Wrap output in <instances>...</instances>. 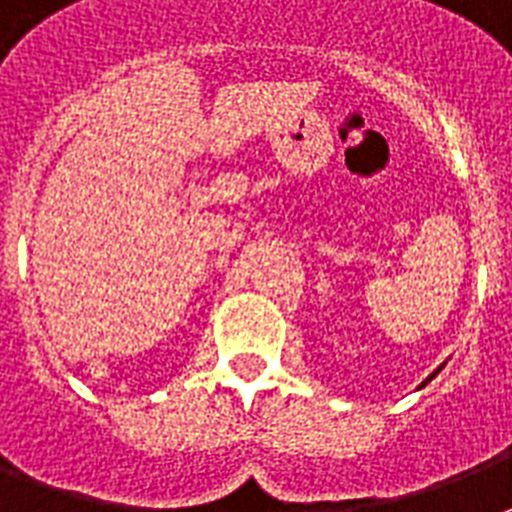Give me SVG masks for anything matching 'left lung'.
Segmentation results:
<instances>
[{"instance_id":"left-lung-1","label":"left lung","mask_w":512,"mask_h":512,"mask_svg":"<svg viewBox=\"0 0 512 512\" xmlns=\"http://www.w3.org/2000/svg\"><path fill=\"white\" fill-rule=\"evenodd\" d=\"M438 372H441V366H438V369H436V372H433V374H430V377H428V380H433V377H436V374ZM428 380H425V382H428ZM425 382H422V385H425ZM422 385H420V388H422Z\"/></svg>"}]
</instances>
